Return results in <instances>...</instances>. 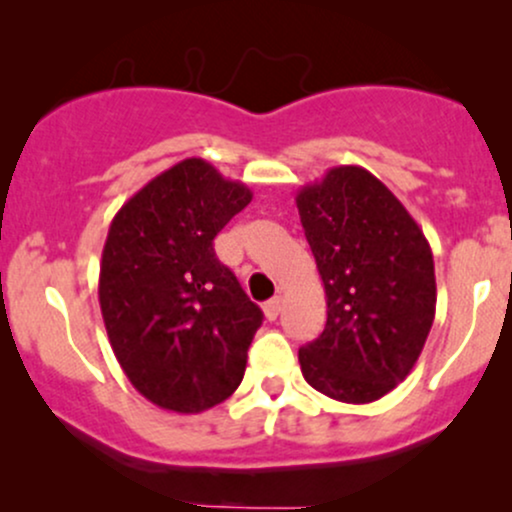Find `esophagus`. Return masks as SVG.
I'll list each match as a JSON object with an SVG mask.
<instances>
[{"label":"esophagus","mask_w":512,"mask_h":512,"mask_svg":"<svg viewBox=\"0 0 512 512\" xmlns=\"http://www.w3.org/2000/svg\"><path fill=\"white\" fill-rule=\"evenodd\" d=\"M279 313H281V301H279V298H272V301L264 303V317H267V320H276V317H279Z\"/></svg>","instance_id":"1"}]
</instances>
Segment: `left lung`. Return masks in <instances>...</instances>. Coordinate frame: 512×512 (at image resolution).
I'll return each mask as SVG.
<instances>
[{"label":"left lung","mask_w":512,"mask_h":512,"mask_svg":"<svg viewBox=\"0 0 512 512\" xmlns=\"http://www.w3.org/2000/svg\"><path fill=\"white\" fill-rule=\"evenodd\" d=\"M296 207L327 301L325 330L298 351L303 378L337 402H375L407 378L431 332V245L361 166L330 168L298 190Z\"/></svg>","instance_id":"8db88e82"}]
</instances>
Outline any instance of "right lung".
I'll list each match as a JSON object with an SVG mask.
<instances>
[{"instance_id":"right-lung-1","label":"right lung","mask_w":512,"mask_h":512,"mask_svg":"<svg viewBox=\"0 0 512 512\" xmlns=\"http://www.w3.org/2000/svg\"><path fill=\"white\" fill-rule=\"evenodd\" d=\"M252 202L204 158L149 180L110 223L98 301L129 383L156 407L199 414L243 380L262 310L216 260L214 238Z\"/></svg>"}]
</instances>
